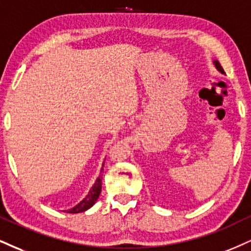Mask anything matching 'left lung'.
Wrapping results in <instances>:
<instances>
[{
  "label": "left lung",
  "instance_id": "8db88e82",
  "mask_svg": "<svg viewBox=\"0 0 251 251\" xmlns=\"http://www.w3.org/2000/svg\"><path fill=\"white\" fill-rule=\"evenodd\" d=\"M214 64H215V68L217 69V70H219L220 72H221V74L225 75V71H223L222 66H221V64H220V62H219V60H214Z\"/></svg>",
  "mask_w": 251,
  "mask_h": 251
}]
</instances>
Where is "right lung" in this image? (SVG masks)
I'll return each mask as SVG.
<instances>
[{
  "label": "right lung",
  "mask_w": 251,
  "mask_h": 251,
  "mask_svg": "<svg viewBox=\"0 0 251 251\" xmlns=\"http://www.w3.org/2000/svg\"><path fill=\"white\" fill-rule=\"evenodd\" d=\"M101 172H104L102 168L100 170V173ZM101 179H102V175L100 174L98 176V179L96 180L95 185L92 186L91 189H90L89 194H87L85 198H84L83 200L77 204V206H75L74 208H71V209H69L68 213H71V214L81 213V212H85V210L89 209V208H91L93 204L96 203V201L98 200L99 194H100L101 192Z\"/></svg>",
  "instance_id": "right-lung-1"
}]
</instances>
